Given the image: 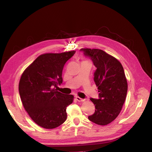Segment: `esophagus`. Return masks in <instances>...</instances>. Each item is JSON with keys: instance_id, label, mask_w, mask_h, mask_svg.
<instances>
[{"instance_id": "obj_1", "label": "esophagus", "mask_w": 152, "mask_h": 152, "mask_svg": "<svg viewBox=\"0 0 152 152\" xmlns=\"http://www.w3.org/2000/svg\"><path fill=\"white\" fill-rule=\"evenodd\" d=\"M76 100L77 101H78V102H83V101H84V99H81V98L79 97V96H76Z\"/></svg>"}]
</instances>
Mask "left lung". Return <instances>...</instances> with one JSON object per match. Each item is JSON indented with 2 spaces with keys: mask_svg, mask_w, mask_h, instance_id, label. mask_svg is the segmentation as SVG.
Returning <instances> with one entry per match:
<instances>
[{
  "mask_svg": "<svg viewBox=\"0 0 152 152\" xmlns=\"http://www.w3.org/2000/svg\"><path fill=\"white\" fill-rule=\"evenodd\" d=\"M89 56L96 68L94 80L98 87L99 99L91 98L95 112L88 116L91 121L107 125L119 115L127 92V82L120 61L99 49H81Z\"/></svg>",
  "mask_w": 152,
  "mask_h": 152,
  "instance_id": "obj_1",
  "label": "left lung"
}]
</instances>
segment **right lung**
I'll use <instances>...</instances> for the list:
<instances>
[{
    "mask_svg": "<svg viewBox=\"0 0 152 152\" xmlns=\"http://www.w3.org/2000/svg\"><path fill=\"white\" fill-rule=\"evenodd\" d=\"M75 52L43 53L22 74L20 99L28 115L40 127L54 129L66 120V107L72 103L74 96L61 93L55 87L62 83L64 66Z\"/></svg>",
    "mask_w": 152,
    "mask_h": 152,
    "instance_id": "right-lung-1",
    "label": "right lung"
}]
</instances>
